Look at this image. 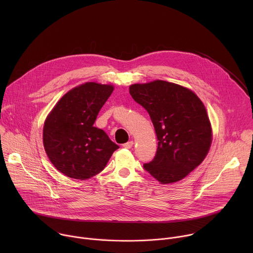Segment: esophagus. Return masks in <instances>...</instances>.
<instances>
[{"label":"esophagus","instance_id":"1","mask_svg":"<svg viewBox=\"0 0 253 253\" xmlns=\"http://www.w3.org/2000/svg\"><path fill=\"white\" fill-rule=\"evenodd\" d=\"M133 145H134V142L133 141H129V142L123 144V147L126 148V149H130V148L133 147Z\"/></svg>","mask_w":253,"mask_h":253}]
</instances>
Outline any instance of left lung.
Returning <instances> with one entry per match:
<instances>
[{
  "instance_id": "left-lung-1",
  "label": "left lung",
  "mask_w": 253,
  "mask_h": 253,
  "mask_svg": "<svg viewBox=\"0 0 253 253\" xmlns=\"http://www.w3.org/2000/svg\"><path fill=\"white\" fill-rule=\"evenodd\" d=\"M129 93L149 113L158 140L154 159L144 168L161 184L182 180L202 163L211 146L204 104L192 90L162 80L130 85Z\"/></svg>"
}]
</instances>
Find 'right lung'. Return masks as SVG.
<instances>
[{
	"mask_svg": "<svg viewBox=\"0 0 253 253\" xmlns=\"http://www.w3.org/2000/svg\"><path fill=\"white\" fill-rule=\"evenodd\" d=\"M114 86L87 82L68 91L48 114L43 128L44 148L64 175L86 180L101 172L119 148L95 120Z\"/></svg>",
	"mask_w": 253,
	"mask_h": 253,
	"instance_id": "add662e5",
	"label": "right lung"
}]
</instances>
